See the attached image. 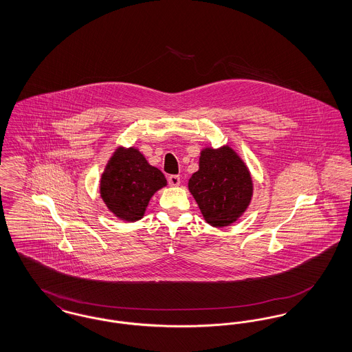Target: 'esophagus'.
Listing matches in <instances>:
<instances>
[{
  "label": "esophagus",
  "instance_id": "obj_1",
  "mask_svg": "<svg viewBox=\"0 0 352 352\" xmlns=\"http://www.w3.org/2000/svg\"><path fill=\"white\" fill-rule=\"evenodd\" d=\"M168 182L170 186H179L181 178H179V175H170L168 178Z\"/></svg>",
  "mask_w": 352,
  "mask_h": 352
}]
</instances>
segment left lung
Instances as JSON below:
<instances>
[{
  "label": "left lung",
  "instance_id": "1",
  "mask_svg": "<svg viewBox=\"0 0 352 352\" xmlns=\"http://www.w3.org/2000/svg\"><path fill=\"white\" fill-rule=\"evenodd\" d=\"M188 190L204 220L212 227L234 223L248 208L253 195L250 170L237 153L224 145L204 148L199 170L188 181Z\"/></svg>",
  "mask_w": 352,
  "mask_h": 352
}]
</instances>
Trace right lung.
Segmentation results:
<instances>
[{
	"label": "right lung",
	"instance_id": "1",
	"mask_svg": "<svg viewBox=\"0 0 352 352\" xmlns=\"http://www.w3.org/2000/svg\"><path fill=\"white\" fill-rule=\"evenodd\" d=\"M168 181L135 148H118L101 174L100 197L118 219H142L151 197Z\"/></svg>",
	"mask_w": 352,
	"mask_h": 352
}]
</instances>
